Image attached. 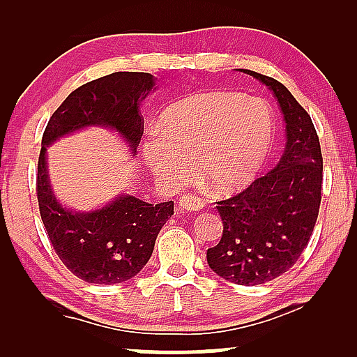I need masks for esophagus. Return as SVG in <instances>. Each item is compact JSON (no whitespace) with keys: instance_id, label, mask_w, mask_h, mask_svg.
Wrapping results in <instances>:
<instances>
[{"instance_id":"obj_1","label":"esophagus","mask_w":357,"mask_h":357,"mask_svg":"<svg viewBox=\"0 0 357 357\" xmlns=\"http://www.w3.org/2000/svg\"><path fill=\"white\" fill-rule=\"evenodd\" d=\"M179 210H185V212H197V210H202L205 207L204 200L199 197H194V195H183L179 199Z\"/></svg>"}]
</instances>
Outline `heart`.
I'll list each match as a JSON object with an SVG mask.
<instances>
[{"label": "heart", "instance_id": "1", "mask_svg": "<svg viewBox=\"0 0 357 357\" xmlns=\"http://www.w3.org/2000/svg\"><path fill=\"white\" fill-rule=\"evenodd\" d=\"M275 142L268 102L231 90L189 95L172 105L142 140V157L168 188L195 172L215 190H233L257 176Z\"/></svg>", "mask_w": 357, "mask_h": 357}]
</instances>
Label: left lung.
Listing matches in <instances>:
<instances>
[{"label": "left lung", "instance_id": "1", "mask_svg": "<svg viewBox=\"0 0 357 357\" xmlns=\"http://www.w3.org/2000/svg\"><path fill=\"white\" fill-rule=\"evenodd\" d=\"M277 97L286 123L280 163L248 188L218 200L223 236L207 250L218 277L236 284H262L293 267L307 245L322 200L324 158L309 113L273 77L244 69Z\"/></svg>", "mask_w": 357, "mask_h": 357}]
</instances>
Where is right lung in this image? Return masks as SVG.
Masks as SVG:
<instances>
[{
  "label": "right lung",
  "instance_id": "1",
  "mask_svg": "<svg viewBox=\"0 0 357 357\" xmlns=\"http://www.w3.org/2000/svg\"><path fill=\"white\" fill-rule=\"evenodd\" d=\"M153 84L149 73H113L90 80L68 95L45 128L37 168L40 217L59 260L87 283L114 284L135 277L149 262L174 204L169 200L152 205L132 195H119L95 212H69L50 188L47 145L73 130L98 124L116 129L135 152L144 134L139 102Z\"/></svg>",
  "mask_w": 357,
  "mask_h": 357
}]
</instances>
